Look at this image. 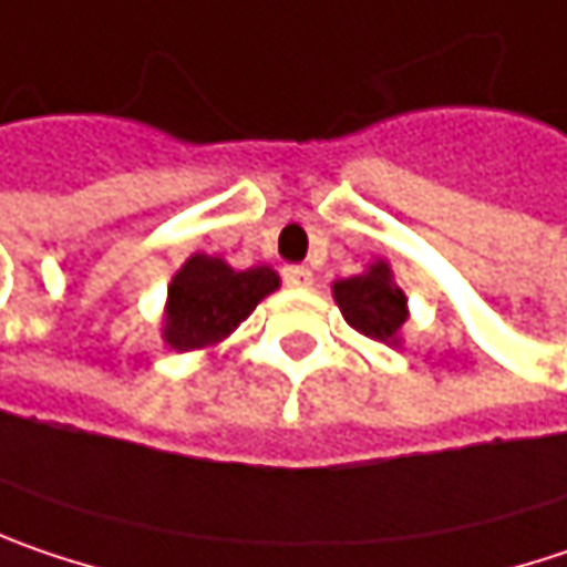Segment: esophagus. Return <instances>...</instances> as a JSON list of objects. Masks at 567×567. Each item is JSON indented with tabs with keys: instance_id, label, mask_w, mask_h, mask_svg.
Wrapping results in <instances>:
<instances>
[{
	"instance_id": "34e87169",
	"label": "esophagus",
	"mask_w": 567,
	"mask_h": 567,
	"mask_svg": "<svg viewBox=\"0 0 567 567\" xmlns=\"http://www.w3.org/2000/svg\"><path fill=\"white\" fill-rule=\"evenodd\" d=\"M284 284L287 287H312V270L300 267V264H290V267H284Z\"/></svg>"
}]
</instances>
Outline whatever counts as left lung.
Masks as SVG:
<instances>
[{
    "label": "left lung",
    "mask_w": 567,
    "mask_h": 567,
    "mask_svg": "<svg viewBox=\"0 0 567 567\" xmlns=\"http://www.w3.org/2000/svg\"><path fill=\"white\" fill-rule=\"evenodd\" d=\"M332 297L342 309L344 322L374 342L396 344L400 329L410 316L406 293L393 284V270L386 261H374L364 274L336 280Z\"/></svg>",
    "instance_id": "obj_1"
}]
</instances>
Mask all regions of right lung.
Returning a JSON list of instances; mask_svg holds the SVG:
<instances>
[{
    "label": "right lung",
    "mask_w": 567,
    "mask_h": 567,
    "mask_svg": "<svg viewBox=\"0 0 567 567\" xmlns=\"http://www.w3.org/2000/svg\"><path fill=\"white\" fill-rule=\"evenodd\" d=\"M280 287L277 270H235L223 258L193 255L174 274L164 306V342L177 351H199L228 339L267 293Z\"/></svg>",
    "instance_id": "add662e5"
}]
</instances>
